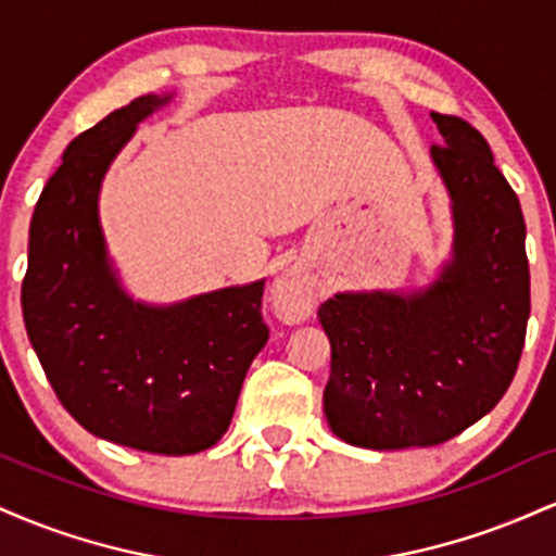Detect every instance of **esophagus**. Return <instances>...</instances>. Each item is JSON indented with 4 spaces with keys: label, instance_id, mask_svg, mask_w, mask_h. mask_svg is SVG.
<instances>
[{
    "label": "esophagus",
    "instance_id": "34e87169",
    "mask_svg": "<svg viewBox=\"0 0 556 556\" xmlns=\"http://www.w3.org/2000/svg\"><path fill=\"white\" fill-rule=\"evenodd\" d=\"M316 303V287L308 274L290 269L274 285V305L287 318H305Z\"/></svg>",
    "mask_w": 556,
    "mask_h": 556
}]
</instances>
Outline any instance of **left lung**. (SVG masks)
Masks as SVG:
<instances>
[{
  "mask_svg": "<svg viewBox=\"0 0 556 556\" xmlns=\"http://www.w3.org/2000/svg\"><path fill=\"white\" fill-rule=\"evenodd\" d=\"M431 159L450 190L452 261L416 292H340L318 308L331 344L324 413L366 450L450 442L481 420L518 371L531 316L520 201L486 138L431 112Z\"/></svg>",
  "mask_w": 556,
  "mask_h": 556,
  "instance_id": "1",
  "label": "left lung"
}]
</instances>
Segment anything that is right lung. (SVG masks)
Segmentation results:
<instances>
[{
  "mask_svg": "<svg viewBox=\"0 0 556 556\" xmlns=\"http://www.w3.org/2000/svg\"><path fill=\"white\" fill-rule=\"evenodd\" d=\"M169 99L138 96L70 140L30 219L21 303L43 374L83 429L140 452L195 455L225 437L269 327L264 279L146 305L112 269L101 180L138 123Z\"/></svg>",
  "mask_w": 556,
  "mask_h": 556,
  "instance_id": "1",
  "label": "right lung"
}]
</instances>
